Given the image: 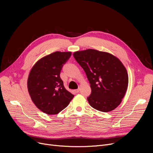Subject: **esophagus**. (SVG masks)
I'll list each match as a JSON object with an SVG mask.
<instances>
[{"mask_svg": "<svg viewBox=\"0 0 153 153\" xmlns=\"http://www.w3.org/2000/svg\"><path fill=\"white\" fill-rule=\"evenodd\" d=\"M79 91H80V89H78L75 90V91H74V92H75L76 93H78V92H79Z\"/></svg>", "mask_w": 153, "mask_h": 153, "instance_id": "1", "label": "esophagus"}]
</instances>
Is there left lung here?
Returning a JSON list of instances; mask_svg holds the SVG:
<instances>
[{
  "instance_id": "8db88e82",
  "label": "left lung",
  "mask_w": 153,
  "mask_h": 153,
  "mask_svg": "<svg viewBox=\"0 0 153 153\" xmlns=\"http://www.w3.org/2000/svg\"><path fill=\"white\" fill-rule=\"evenodd\" d=\"M84 70L92 92L87 98L90 105L103 112L115 109L122 101L128 85L127 71L118 58L94 49L73 53Z\"/></svg>"
}]
</instances>
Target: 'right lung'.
Returning <instances> with one entry per match:
<instances>
[{
  "label": "right lung",
  "instance_id": "right-lung-1",
  "mask_svg": "<svg viewBox=\"0 0 153 153\" xmlns=\"http://www.w3.org/2000/svg\"><path fill=\"white\" fill-rule=\"evenodd\" d=\"M71 56V51L54 52L39 59L30 71L27 80L29 95L36 107L46 114H58L74 97L60 77L62 65Z\"/></svg>",
  "mask_w": 153,
  "mask_h": 153
}]
</instances>
